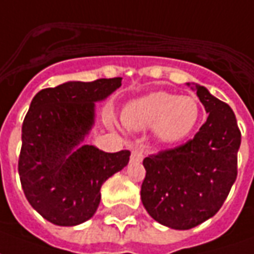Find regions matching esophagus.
Returning a JSON list of instances; mask_svg holds the SVG:
<instances>
[{
  "mask_svg": "<svg viewBox=\"0 0 254 254\" xmlns=\"http://www.w3.org/2000/svg\"><path fill=\"white\" fill-rule=\"evenodd\" d=\"M143 158H144V154H143V151H141L140 148H133L132 155H130V159H132V161L140 162V161H143Z\"/></svg>",
  "mask_w": 254,
  "mask_h": 254,
  "instance_id": "34e87169",
  "label": "esophagus"
}]
</instances>
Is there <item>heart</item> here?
Segmentation results:
<instances>
[{
    "mask_svg": "<svg viewBox=\"0 0 254 254\" xmlns=\"http://www.w3.org/2000/svg\"><path fill=\"white\" fill-rule=\"evenodd\" d=\"M201 118L199 104L191 96L169 92H152L133 100L124 109L122 124L132 130L152 127L162 143H177L189 137Z\"/></svg>",
    "mask_w": 254,
    "mask_h": 254,
    "instance_id": "b5f03b06",
    "label": "heart"
}]
</instances>
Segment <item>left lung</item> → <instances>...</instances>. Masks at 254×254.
Masks as SVG:
<instances>
[{"mask_svg": "<svg viewBox=\"0 0 254 254\" xmlns=\"http://www.w3.org/2000/svg\"><path fill=\"white\" fill-rule=\"evenodd\" d=\"M209 114L194 139L144 158L141 202L152 219L190 230L220 210L238 175L241 130L227 103L195 85Z\"/></svg>", "mask_w": 254, "mask_h": 254, "instance_id": "obj_1", "label": "left lung"}]
</instances>
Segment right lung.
<instances>
[{"mask_svg":"<svg viewBox=\"0 0 254 254\" xmlns=\"http://www.w3.org/2000/svg\"><path fill=\"white\" fill-rule=\"evenodd\" d=\"M122 78L70 81L40 90L22 127L19 176L30 205L56 226L89 220L102 184L129 162L130 151L104 152L84 144L95 122V102L121 86Z\"/></svg>","mask_w":254,"mask_h":254,"instance_id":"add662e5","label":"right lung"}]
</instances>
